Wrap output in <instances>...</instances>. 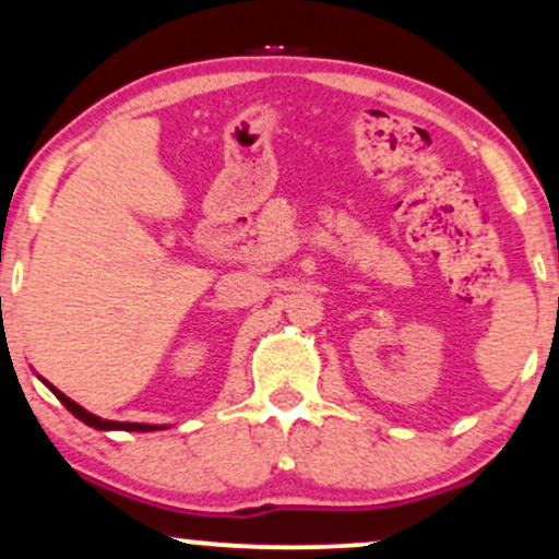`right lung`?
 <instances>
[{"mask_svg": "<svg viewBox=\"0 0 559 559\" xmlns=\"http://www.w3.org/2000/svg\"><path fill=\"white\" fill-rule=\"evenodd\" d=\"M44 382H46V380H44ZM46 385H49V382H46ZM49 390H51L53 395H57L59 401L64 403L67 412L75 414L78 419L85 421L87 427H96V429H124V432H151V429H166V427H158V425H132V421H109V419H100V416L85 412L83 406H78V403L72 401V399H67L62 390H57L53 385H49Z\"/></svg>", "mask_w": 559, "mask_h": 559, "instance_id": "obj_1", "label": "right lung"}]
</instances>
